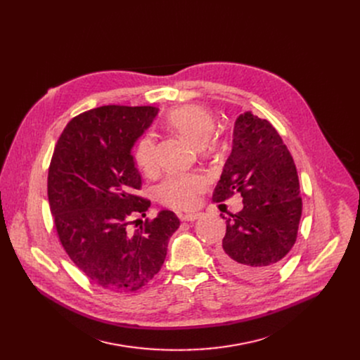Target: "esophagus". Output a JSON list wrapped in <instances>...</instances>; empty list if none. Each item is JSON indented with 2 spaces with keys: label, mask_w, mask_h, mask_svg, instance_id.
I'll return each instance as SVG.
<instances>
[{
  "label": "esophagus",
  "mask_w": 360,
  "mask_h": 360,
  "mask_svg": "<svg viewBox=\"0 0 360 360\" xmlns=\"http://www.w3.org/2000/svg\"><path fill=\"white\" fill-rule=\"evenodd\" d=\"M201 217H202V214H200V212H191V214H184V215H181V219H182V221L192 222V221H197V219L201 218Z\"/></svg>",
  "instance_id": "34e87169"
}]
</instances>
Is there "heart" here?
Masks as SVG:
<instances>
[{"instance_id":"b5f03b06","label":"heart","mask_w":360,"mask_h":360,"mask_svg":"<svg viewBox=\"0 0 360 360\" xmlns=\"http://www.w3.org/2000/svg\"><path fill=\"white\" fill-rule=\"evenodd\" d=\"M168 124L195 146L214 150L215 142L211 136L215 130L212 113L200 105H185L171 110L167 116ZM135 160L138 167L152 175L158 168L156 136L152 132L143 134L135 145ZM208 188V178L200 172L171 174L158 185L160 204L175 210H191L200 204L201 193Z\"/></svg>"}]
</instances>
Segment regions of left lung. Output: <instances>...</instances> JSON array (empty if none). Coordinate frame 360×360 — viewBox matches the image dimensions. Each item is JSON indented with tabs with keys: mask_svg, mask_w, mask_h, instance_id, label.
<instances>
[{
	"mask_svg": "<svg viewBox=\"0 0 360 360\" xmlns=\"http://www.w3.org/2000/svg\"><path fill=\"white\" fill-rule=\"evenodd\" d=\"M237 192L244 208L225 218L217 258L234 276L263 280L296 243L303 204L290 150L276 127L251 112L236 120L233 150L212 200L222 202Z\"/></svg>",
	"mask_w": 360,
	"mask_h": 360,
	"instance_id": "obj_1",
	"label": "left lung"
}]
</instances>
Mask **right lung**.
<instances>
[{
    "mask_svg": "<svg viewBox=\"0 0 360 360\" xmlns=\"http://www.w3.org/2000/svg\"><path fill=\"white\" fill-rule=\"evenodd\" d=\"M158 109L101 106L73 117L53 152L47 193L58 240L96 285L134 292L159 273L179 218L163 210L145 219L150 201L136 193L142 179L130 155Z\"/></svg>",
    "mask_w": 360,
    "mask_h": 360,
    "instance_id": "1",
    "label": "right lung"
}]
</instances>
